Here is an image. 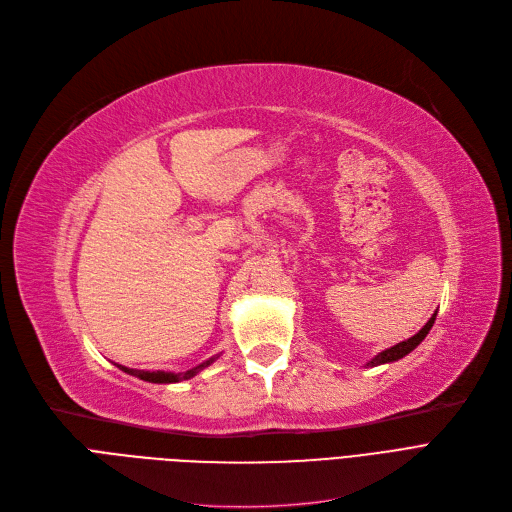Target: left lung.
Returning <instances> with one entry per match:
<instances>
[{
  "mask_svg": "<svg viewBox=\"0 0 512 512\" xmlns=\"http://www.w3.org/2000/svg\"><path fill=\"white\" fill-rule=\"evenodd\" d=\"M436 315H438V311H436L432 317H429L427 324H425L415 336H411L409 340H402V342H398V344L386 348V351L375 355V357L367 363V367H378V365H384V363H394V361H398V359H402V357H407L411 351H415V348L423 342V338L429 334V330H432L434 321H436Z\"/></svg>",
  "mask_w": 512,
  "mask_h": 512,
  "instance_id": "obj_1",
  "label": "left lung"
}]
</instances>
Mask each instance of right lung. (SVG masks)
I'll return each mask as SVG.
<instances>
[{"label": "right lung", "instance_id": "right-lung-1", "mask_svg": "<svg viewBox=\"0 0 512 512\" xmlns=\"http://www.w3.org/2000/svg\"><path fill=\"white\" fill-rule=\"evenodd\" d=\"M220 355H215L203 363H199L197 367L188 369V371H180V373H174V371H143V369H130V367H124V365H118L114 363L116 367H120L124 373L128 375H134V378H139L143 382H151V384H176V382H182V380H191L195 378V375L199 371H203L205 367H209L211 363H215V359H218Z\"/></svg>", "mask_w": 512, "mask_h": 512}]
</instances>
